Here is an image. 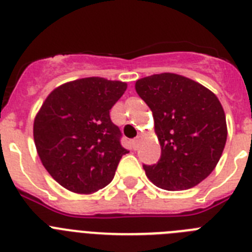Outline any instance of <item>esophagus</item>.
Segmentation results:
<instances>
[{"label":"esophagus","mask_w":252,"mask_h":252,"mask_svg":"<svg viewBox=\"0 0 252 252\" xmlns=\"http://www.w3.org/2000/svg\"><path fill=\"white\" fill-rule=\"evenodd\" d=\"M139 141H140V137H136V139L133 140V141H132V148L133 149H137V146H139Z\"/></svg>","instance_id":"1"}]
</instances>
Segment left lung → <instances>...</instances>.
I'll return each instance as SVG.
<instances>
[{"instance_id":"left-lung-1","label":"left lung","mask_w":252,"mask_h":252,"mask_svg":"<svg viewBox=\"0 0 252 252\" xmlns=\"http://www.w3.org/2000/svg\"><path fill=\"white\" fill-rule=\"evenodd\" d=\"M135 90L150 107L161 146L158 164L144 165L146 177L166 190L201 183L216 168L226 145L221 102L208 88L174 73L141 78Z\"/></svg>"}]
</instances>
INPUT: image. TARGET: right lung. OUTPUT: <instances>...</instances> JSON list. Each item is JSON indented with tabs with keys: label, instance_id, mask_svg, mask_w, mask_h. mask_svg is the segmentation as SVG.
<instances>
[{
	"label": "right lung",
	"instance_id": "add662e5",
	"mask_svg": "<svg viewBox=\"0 0 252 252\" xmlns=\"http://www.w3.org/2000/svg\"><path fill=\"white\" fill-rule=\"evenodd\" d=\"M126 88L125 82L82 78L55 88L37 112L34 141L40 160L70 192L91 194L104 188L128 153L110 117Z\"/></svg>",
	"mask_w": 252,
	"mask_h": 252
}]
</instances>
